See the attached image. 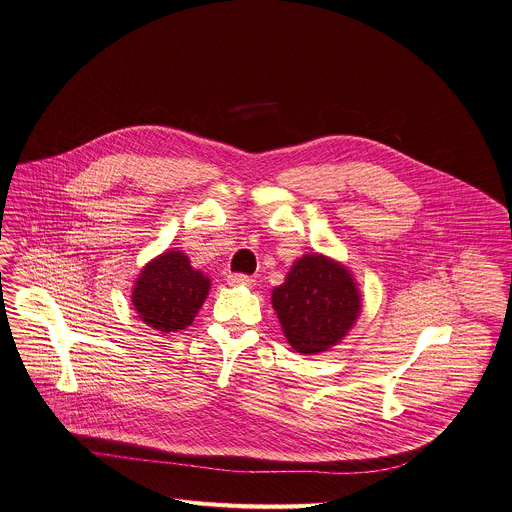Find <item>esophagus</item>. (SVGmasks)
<instances>
[{
  "instance_id": "esophagus-1",
  "label": "esophagus",
  "mask_w": 512,
  "mask_h": 512,
  "mask_svg": "<svg viewBox=\"0 0 512 512\" xmlns=\"http://www.w3.org/2000/svg\"><path fill=\"white\" fill-rule=\"evenodd\" d=\"M253 283H255V279L249 277V275L235 273V275H229L228 277V284H231V286H251Z\"/></svg>"
}]
</instances>
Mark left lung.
<instances>
[{"mask_svg": "<svg viewBox=\"0 0 512 512\" xmlns=\"http://www.w3.org/2000/svg\"><path fill=\"white\" fill-rule=\"evenodd\" d=\"M271 300L286 341L304 355L338 345L361 312V292L347 267L320 253L294 261Z\"/></svg>", "mask_w": 512, "mask_h": 512, "instance_id": "left-lung-1", "label": "left lung"}]
</instances>
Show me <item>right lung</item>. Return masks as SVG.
<instances>
[{
    "mask_svg": "<svg viewBox=\"0 0 512 512\" xmlns=\"http://www.w3.org/2000/svg\"><path fill=\"white\" fill-rule=\"evenodd\" d=\"M208 290L210 279L182 251H165L141 269L131 302L147 326L171 334L194 322Z\"/></svg>",
    "mask_w": 512,
    "mask_h": 512,
    "instance_id": "right-lung-1",
    "label": "right lung"
}]
</instances>
